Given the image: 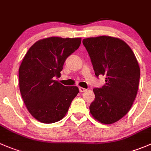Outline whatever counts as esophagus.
<instances>
[{"label":"esophagus","mask_w":151,"mask_h":151,"mask_svg":"<svg viewBox=\"0 0 151 151\" xmlns=\"http://www.w3.org/2000/svg\"><path fill=\"white\" fill-rule=\"evenodd\" d=\"M79 90H80V92H81V93H83V92L86 91V89L84 88H83V87H80V88H79Z\"/></svg>","instance_id":"1"}]
</instances>
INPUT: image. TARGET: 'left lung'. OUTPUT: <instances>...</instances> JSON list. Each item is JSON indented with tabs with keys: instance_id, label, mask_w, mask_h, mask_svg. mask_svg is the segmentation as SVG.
<instances>
[{
	"instance_id": "left-lung-1",
	"label": "left lung",
	"mask_w": 151,
	"mask_h": 151,
	"mask_svg": "<svg viewBox=\"0 0 151 151\" xmlns=\"http://www.w3.org/2000/svg\"><path fill=\"white\" fill-rule=\"evenodd\" d=\"M95 75L105 76V85L93 88L91 114L102 124H113L131 109L138 91L140 68L130 46L121 39L99 36L83 39Z\"/></svg>"
}]
</instances>
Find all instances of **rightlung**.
Segmentation results:
<instances>
[{
  "instance_id": "obj_1",
  "label": "right lung",
  "mask_w": 151,
  "mask_h": 151,
  "mask_svg": "<svg viewBox=\"0 0 151 151\" xmlns=\"http://www.w3.org/2000/svg\"><path fill=\"white\" fill-rule=\"evenodd\" d=\"M81 38L51 37L34 43L19 68V87L29 112L42 123L61 120L77 93V86H65L55 80L63 64L75 52Z\"/></svg>"
}]
</instances>
